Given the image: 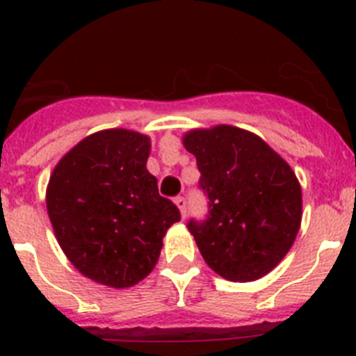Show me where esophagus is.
Wrapping results in <instances>:
<instances>
[{
  "instance_id": "obj_1",
  "label": "esophagus",
  "mask_w": 356,
  "mask_h": 356,
  "mask_svg": "<svg viewBox=\"0 0 356 356\" xmlns=\"http://www.w3.org/2000/svg\"><path fill=\"white\" fill-rule=\"evenodd\" d=\"M175 203H176V207H178V209H180L181 217L187 216V201H185V197L178 196V197H176V200H175Z\"/></svg>"
}]
</instances>
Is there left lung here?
<instances>
[{"instance_id": "left-lung-1", "label": "left lung", "mask_w": 356, "mask_h": 356, "mask_svg": "<svg viewBox=\"0 0 356 356\" xmlns=\"http://www.w3.org/2000/svg\"><path fill=\"white\" fill-rule=\"evenodd\" d=\"M184 146L196 156L207 219L187 222L210 269L229 282H253L289 253L301 225L294 171L259 135L219 124L191 130Z\"/></svg>"}]
</instances>
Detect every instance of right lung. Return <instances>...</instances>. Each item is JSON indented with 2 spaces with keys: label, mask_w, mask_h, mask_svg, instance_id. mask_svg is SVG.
<instances>
[{
  "label": "right lung",
  "mask_w": 356,
  "mask_h": 356,
  "mask_svg": "<svg viewBox=\"0 0 356 356\" xmlns=\"http://www.w3.org/2000/svg\"><path fill=\"white\" fill-rule=\"evenodd\" d=\"M149 137L114 128L85 137L53 169L46 207L56 241L81 275L114 289L146 278L180 210L146 169Z\"/></svg>",
  "instance_id": "1"
}]
</instances>
